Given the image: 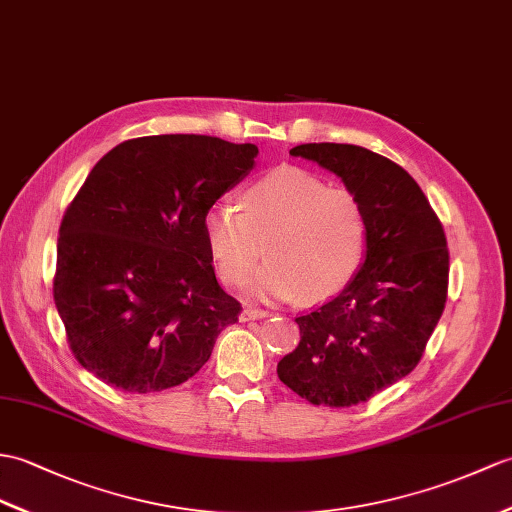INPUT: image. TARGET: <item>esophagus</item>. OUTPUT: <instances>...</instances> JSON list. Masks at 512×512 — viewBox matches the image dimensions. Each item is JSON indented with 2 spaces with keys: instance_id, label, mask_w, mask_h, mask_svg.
I'll list each match as a JSON object with an SVG mask.
<instances>
[{
  "instance_id": "1",
  "label": "esophagus",
  "mask_w": 512,
  "mask_h": 512,
  "mask_svg": "<svg viewBox=\"0 0 512 512\" xmlns=\"http://www.w3.org/2000/svg\"><path fill=\"white\" fill-rule=\"evenodd\" d=\"M270 316L268 310H261V307H253V305H246L244 312H242V320H257V318H266Z\"/></svg>"
}]
</instances>
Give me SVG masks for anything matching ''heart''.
I'll return each instance as SVG.
<instances>
[{
    "instance_id": "heart-1",
    "label": "heart",
    "mask_w": 512,
    "mask_h": 512,
    "mask_svg": "<svg viewBox=\"0 0 512 512\" xmlns=\"http://www.w3.org/2000/svg\"><path fill=\"white\" fill-rule=\"evenodd\" d=\"M205 237L229 285H242L268 251V266L257 277L261 292L325 301L358 275L368 224L351 189L327 187L320 176L283 165L244 189L242 211L227 202L213 205Z\"/></svg>"
}]
</instances>
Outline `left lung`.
Listing matches in <instances>:
<instances>
[{
    "label": "left lung",
    "mask_w": 512,
    "mask_h": 512,
    "mask_svg": "<svg viewBox=\"0 0 512 512\" xmlns=\"http://www.w3.org/2000/svg\"><path fill=\"white\" fill-rule=\"evenodd\" d=\"M290 154L338 174L360 198L368 244L347 288L296 316L301 342L277 373L314 406L349 408L421 362L447 301V237L417 181L382 154L351 144H301Z\"/></svg>",
    "instance_id": "left-lung-1"
}]
</instances>
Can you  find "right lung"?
<instances>
[{"label":"right lung","mask_w":512,"mask_h":512,"mask_svg":"<svg viewBox=\"0 0 512 512\" xmlns=\"http://www.w3.org/2000/svg\"><path fill=\"white\" fill-rule=\"evenodd\" d=\"M257 152L209 135L128 139L69 202L54 303L74 358L104 384L139 395L183 384L237 323L242 305L218 285L205 216Z\"/></svg>","instance_id":"1"}]
</instances>
